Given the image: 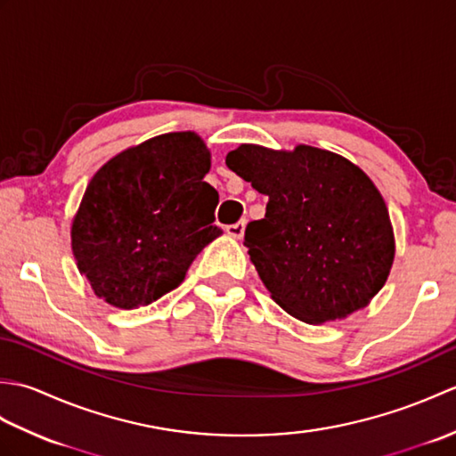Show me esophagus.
Returning <instances> with one entry per match:
<instances>
[{
    "mask_svg": "<svg viewBox=\"0 0 456 456\" xmlns=\"http://www.w3.org/2000/svg\"><path fill=\"white\" fill-rule=\"evenodd\" d=\"M227 235L233 237V239H240L245 233V221H237L233 225H227Z\"/></svg>",
    "mask_w": 456,
    "mask_h": 456,
    "instance_id": "1",
    "label": "esophagus"
}]
</instances>
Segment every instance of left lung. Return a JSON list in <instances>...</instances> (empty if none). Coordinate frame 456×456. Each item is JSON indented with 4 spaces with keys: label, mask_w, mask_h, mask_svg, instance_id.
Here are the masks:
<instances>
[{
    "label": "left lung",
    "mask_w": 456,
    "mask_h": 456,
    "mask_svg": "<svg viewBox=\"0 0 456 456\" xmlns=\"http://www.w3.org/2000/svg\"><path fill=\"white\" fill-rule=\"evenodd\" d=\"M225 164L268 196L265 217L247 225L245 247L284 312L323 325L372 302L390 276L395 239L382 193L364 170L309 144H239Z\"/></svg>",
    "instance_id": "8db88e82"
}]
</instances>
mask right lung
<instances>
[{"mask_svg": "<svg viewBox=\"0 0 456 456\" xmlns=\"http://www.w3.org/2000/svg\"><path fill=\"white\" fill-rule=\"evenodd\" d=\"M211 152L193 131L164 133L94 174L70 227L72 255L94 294L119 309L178 288L213 225L219 193L203 182Z\"/></svg>", "mask_w": 456, "mask_h": 456, "instance_id": "obj_1", "label": "right lung"}]
</instances>
